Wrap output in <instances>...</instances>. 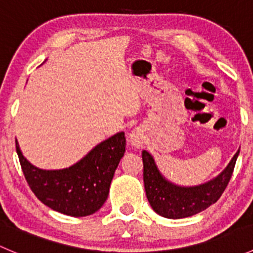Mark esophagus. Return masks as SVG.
Returning a JSON list of instances; mask_svg holds the SVG:
<instances>
[{"label":"esophagus","mask_w":253,"mask_h":253,"mask_svg":"<svg viewBox=\"0 0 253 253\" xmlns=\"http://www.w3.org/2000/svg\"><path fill=\"white\" fill-rule=\"evenodd\" d=\"M143 141H144V138H143L142 132L139 131L138 128L133 129V131H132L131 133H129L128 142H129V144L133 145V147L139 148L143 144Z\"/></svg>","instance_id":"1"}]
</instances>
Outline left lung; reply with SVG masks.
<instances>
[{
	"instance_id": "left-lung-1",
	"label": "left lung",
	"mask_w": 253,
	"mask_h": 253,
	"mask_svg": "<svg viewBox=\"0 0 253 253\" xmlns=\"http://www.w3.org/2000/svg\"><path fill=\"white\" fill-rule=\"evenodd\" d=\"M240 149L234 155L228 167L215 178L203 185L182 187L168 181L155 165L152 155L143 150V181L145 195L150 206L159 215L169 219H181L195 215L215 203L225 191Z\"/></svg>"
}]
</instances>
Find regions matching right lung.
Segmentation results:
<instances>
[{
    "label": "right lung",
    "instance_id": "obj_1",
    "mask_svg": "<svg viewBox=\"0 0 253 253\" xmlns=\"http://www.w3.org/2000/svg\"><path fill=\"white\" fill-rule=\"evenodd\" d=\"M125 148V133L119 132L67 169L42 170L23 157L16 141L23 174L38 200L48 208L71 216L90 215L101 208Z\"/></svg>",
    "mask_w": 253,
    "mask_h": 253
}]
</instances>
